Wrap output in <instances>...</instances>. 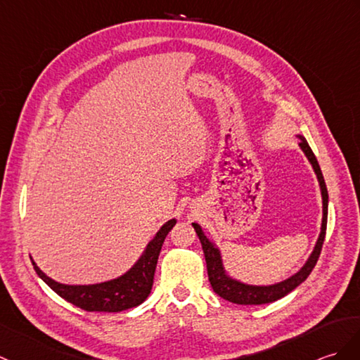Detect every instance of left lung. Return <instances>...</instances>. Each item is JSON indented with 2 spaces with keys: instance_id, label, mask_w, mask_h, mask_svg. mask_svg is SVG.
Masks as SVG:
<instances>
[{
  "instance_id": "left-lung-1",
  "label": "left lung",
  "mask_w": 360,
  "mask_h": 360,
  "mask_svg": "<svg viewBox=\"0 0 360 360\" xmlns=\"http://www.w3.org/2000/svg\"><path fill=\"white\" fill-rule=\"evenodd\" d=\"M299 138H300L299 146L304 150V153L307 155L308 161L311 162L314 173L317 174V179H319V186H321V191H322V204H323V218H322L321 235H319V239H317V242H316L313 253H311L310 259L307 261V264L295 276H291V278H288L287 281L274 283V285H269V287L247 285V283H242V282H238L235 279L229 278V276L224 271L219 250L207 239L202 229H200L198 224H193L196 235L199 236L200 244H202L205 262H207L208 279H210L214 293L219 295L222 299L229 300V302L239 304V305H262V304L274 302V300L287 296L290 291H293L297 285H300V283H302L308 278V276H310V273L313 271L314 265L317 262V259H319V256H321L323 239H325V231H327L328 191H327V186H325L319 162H317L313 150L310 148V146H308V142L305 141L304 136H299Z\"/></svg>"
}]
</instances>
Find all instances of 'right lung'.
Masks as SVG:
<instances>
[{"label": "right lung", "mask_w": 360, "mask_h": 360, "mask_svg": "<svg viewBox=\"0 0 360 360\" xmlns=\"http://www.w3.org/2000/svg\"><path fill=\"white\" fill-rule=\"evenodd\" d=\"M174 224H176V219H170L164 224L161 230L156 233L155 239L147 245L146 253L133 265V269L118 279L95 283V285H64V283L50 279L32 261L33 269L58 296H61L67 302L81 308V310L105 313L129 310V308L138 307L144 302L150 295L164 239L174 227Z\"/></svg>", "instance_id": "add662e5"}]
</instances>
